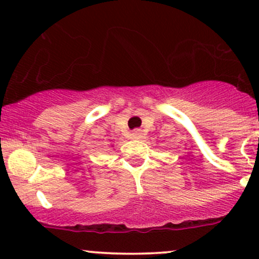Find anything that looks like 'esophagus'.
I'll list each match as a JSON object with an SVG mask.
<instances>
[{
	"instance_id": "esophagus-1",
	"label": "esophagus",
	"mask_w": 259,
	"mask_h": 259,
	"mask_svg": "<svg viewBox=\"0 0 259 259\" xmlns=\"http://www.w3.org/2000/svg\"><path fill=\"white\" fill-rule=\"evenodd\" d=\"M133 138L134 139H140V138H141V133H140V130H136V132L133 133Z\"/></svg>"
}]
</instances>
